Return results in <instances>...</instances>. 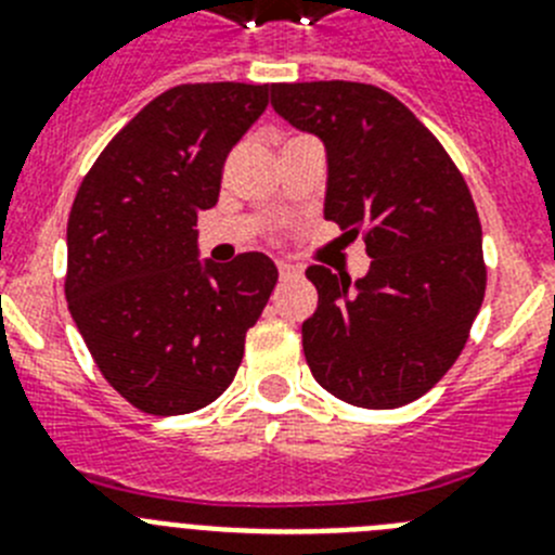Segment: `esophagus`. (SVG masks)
Returning a JSON list of instances; mask_svg holds the SVG:
<instances>
[{
  "label": "esophagus",
  "instance_id": "obj_1",
  "mask_svg": "<svg viewBox=\"0 0 555 555\" xmlns=\"http://www.w3.org/2000/svg\"><path fill=\"white\" fill-rule=\"evenodd\" d=\"M278 274H281L283 281H288V278H300L302 269L294 267V263H288V261H278Z\"/></svg>",
  "mask_w": 555,
  "mask_h": 555
}]
</instances>
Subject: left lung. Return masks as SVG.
Returning a JSON list of instances; mask_svg holds the SVG:
<instances>
[{
	"instance_id": "1",
	"label": "left lung",
	"mask_w": 555,
	"mask_h": 555,
	"mask_svg": "<svg viewBox=\"0 0 555 555\" xmlns=\"http://www.w3.org/2000/svg\"><path fill=\"white\" fill-rule=\"evenodd\" d=\"M272 107L325 144V219L364 230L358 281L306 269L320 292L302 322L311 375L361 409H397L442 380L464 350L487 292L480 222L444 146L384 88L281 82Z\"/></svg>"
}]
</instances>
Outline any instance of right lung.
I'll return each mask as SVG.
<instances>
[{"label": "right lung", "instance_id": "1", "mask_svg": "<svg viewBox=\"0 0 555 555\" xmlns=\"http://www.w3.org/2000/svg\"><path fill=\"white\" fill-rule=\"evenodd\" d=\"M269 86L191 82L116 132L68 214L66 300L107 384L135 409L214 403L278 283L263 253L199 258L197 217L217 205L228 152L267 111Z\"/></svg>", "mask_w": 555, "mask_h": 555}]
</instances>
